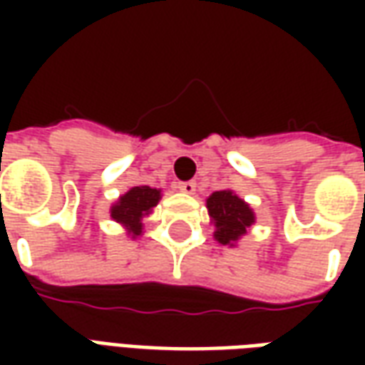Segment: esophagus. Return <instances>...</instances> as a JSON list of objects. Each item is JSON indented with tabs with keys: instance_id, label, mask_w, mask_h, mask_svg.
<instances>
[{
	"instance_id": "1",
	"label": "esophagus",
	"mask_w": 365,
	"mask_h": 365,
	"mask_svg": "<svg viewBox=\"0 0 365 365\" xmlns=\"http://www.w3.org/2000/svg\"><path fill=\"white\" fill-rule=\"evenodd\" d=\"M178 187H180V191H183V193H190V195L191 193H195V182H182Z\"/></svg>"
}]
</instances>
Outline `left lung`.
<instances>
[{"mask_svg":"<svg viewBox=\"0 0 365 365\" xmlns=\"http://www.w3.org/2000/svg\"><path fill=\"white\" fill-rule=\"evenodd\" d=\"M207 209L215 225V238L225 246L237 245L238 238L245 237L246 230L256 221L250 205L230 190L211 193L207 199Z\"/></svg>","mask_w":365,"mask_h":365,"instance_id":"8db88e82","label":"left lung"}]
</instances>
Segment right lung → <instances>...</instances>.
<instances>
[{"label":"right lung","instance_id":"1","mask_svg":"<svg viewBox=\"0 0 365 365\" xmlns=\"http://www.w3.org/2000/svg\"><path fill=\"white\" fill-rule=\"evenodd\" d=\"M160 190L148 187V185H136L120 195L119 201L111 207V219L120 222L128 235L133 238L143 235V219L146 215H150L154 207L158 205Z\"/></svg>","mask_w":365,"mask_h":365}]
</instances>
